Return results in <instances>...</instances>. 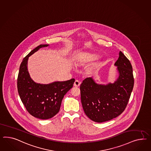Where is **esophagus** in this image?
Returning a JSON list of instances; mask_svg holds the SVG:
<instances>
[{
    "label": "esophagus",
    "instance_id": "obj_1",
    "mask_svg": "<svg viewBox=\"0 0 151 151\" xmlns=\"http://www.w3.org/2000/svg\"><path fill=\"white\" fill-rule=\"evenodd\" d=\"M80 84H81L80 82L78 81V80H76L75 82H74V83H73V86H75V87H78V86L80 85Z\"/></svg>",
    "mask_w": 151,
    "mask_h": 151
}]
</instances>
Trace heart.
Masks as SVG:
<instances>
[{
    "instance_id": "1",
    "label": "heart",
    "mask_w": 151,
    "mask_h": 151,
    "mask_svg": "<svg viewBox=\"0 0 151 151\" xmlns=\"http://www.w3.org/2000/svg\"><path fill=\"white\" fill-rule=\"evenodd\" d=\"M98 58L99 55L97 54L91 52H84L78 55L77 63L79 65H84L98 59Z\"/></svg>"
}]
</instances>
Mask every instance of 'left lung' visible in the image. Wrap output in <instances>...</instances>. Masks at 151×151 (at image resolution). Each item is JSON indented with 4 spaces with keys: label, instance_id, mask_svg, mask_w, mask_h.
<instances>
[{
    "label": "left lung",
    "instance_id": "obj_1",
    "mask_svg": "<svg viewBox=\"0 0 151 151\" xmlns=\"http://www.w3.org/2000/svg\"><path fill=\"white\" fill-rule=\"evenodd\" d=\"M119 76L114 83L97 84L91 78L80 85L81 101L86 115L94 122H105L115 118L125 109L134 85L130 61L120 51L115 62Z\"/></svg>",
    "mask_w": 151,
    "mask_h": 151
}]
</instances>
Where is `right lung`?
I'll list each match as a JSON object with an SVG mask.
<instances>
[{"label": "right lung", "instance_id": "right-lung-1", "mask_svg": "<svg viewBox=\"0 0 151 151\" xmlns=\"http://www.w3.org/2000/svg\"><path fill=\"white\" fill-rule=\"evenodd\" d=\"M40 45L27 55L21 63L17 85L21 100L26 110L33 116L40 119L52 118L59 111L62 99L73 86L75 79L42 85L33 82L27 70L29 57L41 48Z\"/></svg>", "mask_w": 151, "mask_h": 151}]
</instances>
